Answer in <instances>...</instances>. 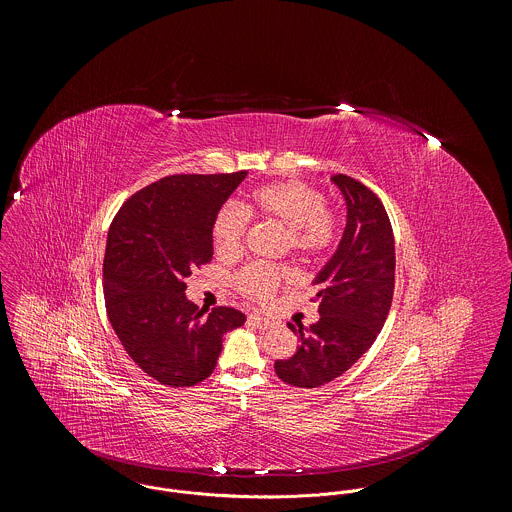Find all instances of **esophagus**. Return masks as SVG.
<instances>
[{"label": "esophagus", "mask_w": 512, "mask_h": 512, "mask_svg": "<svg viewBox=\"0 0 512 512\" xmlns=\"http://www.w3.org/2000/svg\"><path fill=\"white\" fill-rule=\"evenodd\" d=\"M248 324H252L254 328H260V330H266V328H270V320H266V318H262V316H258V314H250L248 316Z\"/></svg>", "instance_id": "1"}]
</instances>
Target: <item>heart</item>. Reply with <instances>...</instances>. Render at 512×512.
Returning a JSON list of instances; mask_svg holds the SVG:
<instances>
[{
  "instance_id": "b5f03b06",
  "label": "heart",
  "mask_w": 512,
  "mask_h": 512,
  "mask_svg": "<svg viewBox=\"0 0 512 512\" xmlns=\"http://www.w3.org/2000/svg\"><path fill=\"white\" fill-rule=\"evenodd\" d=\"M274 220L288 230L290 246L306 258L324 254L338 238V214L326 206L324 194L310 184L284 180L250 192L246 210L226 204L214 218L212 238L222 258H236L244 250L250 216ZM288 270L272 264H250L236 276V288L252 300H268L288 280Z\"/></svg>"
}]
</instances>
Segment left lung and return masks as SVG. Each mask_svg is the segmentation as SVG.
Returning a JSON list of instances; mask_svg holds the SVG:
<instances>
[{"mask_svg": "<svg viewBox=\"0 0 512 512\" xmlns=\"http://www.w3.org/2000/svg\"><path fill=\"white\" fill-rule=\"evenodd\" d=\"M330 180L344 196L346 226L312 282L320 320L308 330L288 324L300 346L274 364L278 378L298 388H318L344 374L376 340L394 294V236L382 202L350 176Z\"/></svg>", "mask_w": 512, "mask_h": 512, "instance_id": "1", "label": "left lung"}]
</instances>
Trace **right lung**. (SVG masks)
<instances>
[{
    "label": "right lung",
    "mask_w": 512,
    "mask_h": 512,
    "mask_svg": "<svg viewBox=\"0 0 512 512\" xmlns=\"http://www.w3.org/2000/svg\"><path fill=\"white\" fill-rule=\"evenodd\" d=\"M248 172L178 174L124 202L104 256L108 318L130 358L160 384L206 380L222 336L246 322L240 310L208 314L186 298V278L214 254L212 224Z\"/></svg>",
    "instance_id": "right-lung-1"
}]
</instances>
